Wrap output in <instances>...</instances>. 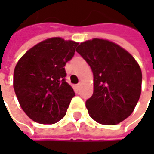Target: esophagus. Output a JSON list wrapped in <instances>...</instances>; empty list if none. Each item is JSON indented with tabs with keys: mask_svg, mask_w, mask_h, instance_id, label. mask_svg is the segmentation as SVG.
<instances>
[{
	"mask_svg": "<svg viewBox=\"0 0 154 154\" xmlns=\"http://www.w3.org/2000/svg\"><path fill=\"white\" fill-rule=\"evenodd\" d=\"M80 85H81V83H78V84H77V85H76V87H77V89H79V88H80Z\"/></svg>",
	"mask_w": 154,
	"mask_h": 154,
	"instance_id": "34e87169",
	"label": "esophagus"
}]
</instances>
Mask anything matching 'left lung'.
I'll use <instances>...</instances> for the list:
<instances>
[{"instance_id":"1","label":"left lung","mask_w":154,"mask_h":154,"mask_svg":"<svg viewBox=\"0 0 154 154\" xmlns=\"http://www.w3.org/2000/svg\"><path fill=\"white\" fill-rule=\"evenodd\" d=\"M76 51L93 73V94L86 102L90 116L104 125H116L126 119L141 92L139 64L127 51L108 40H88Z\"/></svg>"}]
</instances>
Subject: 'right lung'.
I'll list each match as a JSON object with an SVG mask.
<instances>
[{"mask_svg":"<svg viewBox=\"0 0 154 154\" xmlns=\"http://www.w3.org/2000/svg\"><path fill=\"white\" fill-rule=\"evenodd\" d=\"M78 43L61 38L42 41L19 60L14 88L22 109L32 120L53 124L66 115L74 89L66 81L65 65Z\"/></svg>","mask_w":154,"mask_h":154,"instance_id":"right-lung-1","label":"right lung"}]
</instances>
